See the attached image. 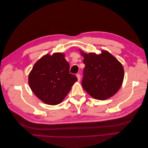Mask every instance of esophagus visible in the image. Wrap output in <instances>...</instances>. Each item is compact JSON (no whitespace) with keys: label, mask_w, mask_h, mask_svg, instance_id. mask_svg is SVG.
Instances as JSON below:
<instances>
[{"label":"esophagus","mask_w":148,"mask_h":148,"mask_svg":"<svg viewBox=\"0 0 148 148\" xmlns=\"http://www.w3.org/2000/svg\"><path fill=\"white\" fill-rule=\"evenodd\" d=\"M77 77L78 78V81L79 82L80 81V78H81V75H80L79 73H77Z\"/></svg>","instance_id":"1"}]
</instances>
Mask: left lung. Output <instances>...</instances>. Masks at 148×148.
<instances>
[{"mask_svg":"<svg viewBox=\"0 0 148 148\" xmlns=\"http://www.w3.org/2000/svg\"><path fill=\"white\" fill-rule=\"evenodd\" d=\"M84 57L82 84L89 95L105 100L118 91L124 78L122 65L112 55L102 51L99 55L82 52Z\"/></svg>","mask_w":148,"mask_h":148,"instance_id":"8db88e82","label":"left lung"}]
</instances>
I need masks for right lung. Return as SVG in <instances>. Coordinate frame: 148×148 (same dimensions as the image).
Instances as JSON below:
<instances>
[{"label": "right lung", "mask_w": 148, "mask_h": 148, "mask_svg": "<svg viewBox=\"0 0 148 148\" xmlns=\"http://www.w3.org/2000/svg\"><path fill=\"white\" fill-rule=\"evenodd\" d=\"M69 70L70 65L64 53L43 56L34 65L29 75L31 90L46 104H60L78 79Z\"/></svg>", "instance_id": "add662e5"}]
</instances>
